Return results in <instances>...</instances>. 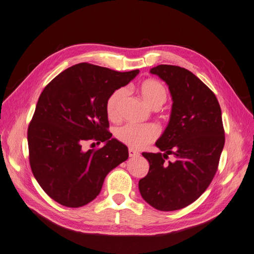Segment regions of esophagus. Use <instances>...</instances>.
Returning <instances> with one entry per match:
<instances>
[{
  "instance_id": "1",
  "label": "esophagus",
  "mask_w": 254,
  "mask_h": 254,
  "mask_svg": "<svg viewBox=\"0 0 254 254\" xmlns=\"http://www.w3.org/2000/svg\"><path fill=\"white\" fill-rule=\"evenodd\" d=\"M128 155H129V157H135V156H138L139 153L137 151L133 150V149H129L128 150Z\"/></svg>"
}]
</instances>
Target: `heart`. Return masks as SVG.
<instances>
[{
    "label": "heart",
    "instance_id": "1",
    "mask_svg": "<svg viewBox=\"0 0 254 254\" xmlns=\"http://www.w3.org/2000/svg\"><path fill=\"white\" fill-rule=\"evenodd\" d=\"M138 89L144 103L153 110H157L167 100V89L157 79H146L139 85ZM126 96L127 89L125 87H119L108 96L105 104L108 118L116 119L118 117L120 105ZM157 135L158 129L153 125H125L115 129L116 138L133 149L143 148L146 144L155 140Z\"/></svg>",
    "mask_w": 254,
    "mask_h": 254
}]
</instances>
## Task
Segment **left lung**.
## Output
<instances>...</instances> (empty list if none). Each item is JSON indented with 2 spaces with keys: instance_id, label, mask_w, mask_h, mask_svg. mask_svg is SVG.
Returning a JSON list of instances; mask_svg holds the SVG:
<instances>
[{
  "instance_id": "obj_1",
  "label": "left lung",
  "mask_w": 254,
  "mask_h": 254,
  "mask_svg": "<svg viewBox=\"0 0 254 254\" xmlns=\"http://www.w3.org/2000/svg\"><path fill=\"white\" fill-rule=\"evenodd\" d=\"M168 85L170 119L155 146L164 153H147L150 168L139 180L143 200L159 211H177L205 191L218 167L224 146L221 110L214 92L190 71L171 64L150 70ZM175 157L165 162L168 155Z\"/></svg>"
}]
</instances>
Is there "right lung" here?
I'll return each mask as SVG.
<instances>
[{
  "label": "right lung",
  "instance_id": "add662e5",
  "mask_svg": "<svg viewBox=\"0 0 254 254\" xmlns=\"http://www.w3.org/2000/svg\"><path fill=\"white\" fill-rule=\"evenodd\" d=\"M138 73L81 63L63 71L41 92L27 129L30 164L42 190L60 204L89 203L110 171L127 159V147L107 131L105 104L115 89ZM87 140L105 146L84 151Z\"/></svg>",
  "mask_w": 254,
  "mask_h": 254
}]
</instances>
